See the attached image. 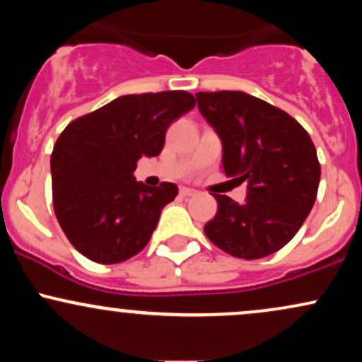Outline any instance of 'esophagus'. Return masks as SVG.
I'll return each instance as SVG.
<instances>
[{"label":"esophagus","instance_id":"34e87169","mask_svg":"<svg viewBox=\"0 0 362 362\" xmlns=\"http://www.w3.org/2000/svg\"><path fill=\"white\" fill-rule=\"evenodd\" d=\"M197 192H195L194 189H190V187H182L180 189V195L182 197H192V195H195Z\"/></svg>","mask_w":362,"mask_h":362}]
</instances>
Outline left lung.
<instances>
[{
	"label": "left lung",
	"mask_w": 362,
	"mask_h": 362,
	"mask_svg": "<svg viewBox=\"0 0 362 362\" xmlns=\"http://www.w3.org/2000/svg\"><path fill=\"white\" fill-rule=\"evenodd\" d=\"M199 112L223 144L226 177L248 182L242 204L214 194L218 213L204 226L216 247L238 259H262L298 233L320 184L317 149L284 110L245 91H199Z\"/></svg>",
	"instance_id": "obj_1"
}]
</instances>
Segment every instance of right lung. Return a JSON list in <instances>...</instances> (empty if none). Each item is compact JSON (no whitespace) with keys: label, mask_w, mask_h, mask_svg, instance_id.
<instances>
[{"label":"right lung","mask_w":362,"mask_h":362,"mask_svg":"<svg viewBox=\"0 0 362 362\" xmlns=\"http://www.w3.org/2000/svg\"><path fill=\"white\" fill-rule=\"evenodd\" d=\"M195 107L187 91L122 95L61 132L51 155L54 213L86 259L119 264L146 247L178 187L136 182L143 156H158L173 120Z\"/></svg>","instance_id":"add662e5"}]
</instances>
